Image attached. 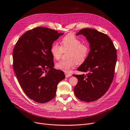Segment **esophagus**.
<instances>
[{
  "instance_id": "34e87169",
  "label": "esophagus",
  "mask_w": 130,
  "mask_h": 130,
  "mask_svg": "<svg viewBox=\"0 0 130 130\" xmlns=\"http://www.w3.org/2000/svg\"><path fill=\"white\" fill-rule=\"evenodd\" d=\"M65 76L66 78H68L69 77H70L71 76V74H69V73H65Z\"/></svg>"
}]
</instances>
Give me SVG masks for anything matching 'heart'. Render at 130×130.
<instances>
[{
  "label": "heart",
  "mask_w": 130,
  "mask_h": 130,
  "mask_svg": "<svg viewBox=\"0 0 130 130\" xmlns=\"http://www.w3.org/2000/svg\"><path fill=\"white\" fill-rule=\"evenodd\" d=\"M60 46L54 42L51 45V53L55 60L60 58L63 51L70 50L67 60H61L55 64V68L64 72H69L77 63H82L87 59L89 53V47L82 44V40L72 34H68L62 38Z\"/></svg>",
  "instance_id": "heart-1"
}]
</instances>
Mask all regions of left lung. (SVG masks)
<instances>
[{
    "instance_id": "left-lung-1",
    "label": "left lung",
    "mask_w": 130,
    "mask_h": 130,
    "mask_svg": "<svg viewBox=\"0 0 130 130\" xmlns=\"http://www.w3.org/2000/svg\"><path fill=\"white\" fill-rule=\"evenodd\" d=\"M82 35L90 44V51L77 70L86 75H74L78 79L74 87L76 96L85 102L97 100L104 95L112 82L117 61L116 50L108 36L96 30L85 28L76 35Z\"/></svg>"
}]
</instances>
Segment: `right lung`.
Masks as SVG:
<instances>
[{"mask_svg": "<svg viewBox=\"0 0 130 130\" xmlns=\"http://www.w3.org/2000/svg\"><path fill=\"white\" fill-rule=\"evenodd\" d=\"M64 33L45 27L25 32L13 52V69L19 84L30 99L47 102L55 97L58 83L64 79V72L54 67L51 45Z\"/></svg>", "mask_w": 130, "mask_h": 130, "instance_id": "add662e5", "label": "right lung"}]
</instances>
